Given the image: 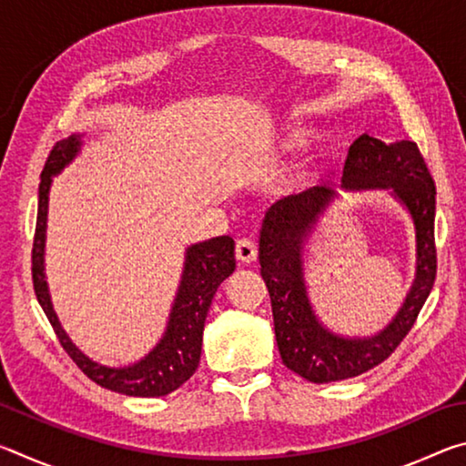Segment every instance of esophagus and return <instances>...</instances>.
Listing matches in <instances>:
<instances>
[{"instance_id": "1", "label": "esophagus", "mask_w": 466, "mask_h": 466, "mask_svg": "<svg viewBox=\"0 0 466 466\" xmlns=\"http://www.w3.org/2000/svg\"><path fill=\"white\" fill-rule=\"evenodd\" d=\"M236 258L244 265L257 261V244L248 238L238 240V244H236Z\"/></svg>"}]
</instances>
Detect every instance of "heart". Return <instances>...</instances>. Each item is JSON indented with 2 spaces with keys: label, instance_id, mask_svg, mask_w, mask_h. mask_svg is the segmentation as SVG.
<instances>
[{
  "label": "heart",
  "instance_id": "obj_1",
  "mask_svg": "<svg viewBox=\"0 0 466 466\" xmlns=\"http://www.w3.org/2000/svg\"><path fill=\"white\" fill-rule=\"evenodd\" d=\"M302 144H304V133L302 131H296V129L286 131L281 136V139H279V147L286 149V152H288V149L299 147ZM312 177H314V167H312L310 162H306L298 170H294V172H291V175H288L286 178H283V187H286V188H298V187H302V185L309 183Z\"/></svg>",
  "mask_w": 466,
  "mask_h": 466
}]
</instances>
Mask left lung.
<instances>
[{"instance_id": "8db88e82", "label": "left lung", "mask_w": 466, "mask_h": 466, "mask_svg": "<svg viewBox=\"0 0 466 466\" xmlns=\"http://www.w3.org/2000/svg\"><path fill=\"white\" fill-rule=\"evenodd\" d=\"M341 183L351 193L386 191L407 209L415 228V279L382 330L370 337L339 335L314 312L304 267L306 244L339 193L327 185L312 187L267 209L258 263L269 289L279 356L291 372L314 384L345 380L382 364L411 330L436 279V185L417 144H384L364 133L350 147Z\"/></svg>"}]
</instances>
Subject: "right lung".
<instances>
[{
    "instance_id": "right-lung-1",
    "label": "right lung",
    "mask_w": 466,
    "mask_h": 466,
    "mask_svg": "<svg viewBox=\"0 0 466 466\" xmlns=\"http://www.w3.org/2000/svg\"><path fill=\"white\" fill-rule=\"evenodd\" d=\"M82 133H74L67 139L57 141L49 160L45 164L38 185L36 232L33 244V283L35 294L53 330L59 337L63 350L69 353L77 368L108 390L129 394V397H164L183 386L195 374L201 360L203 327L208 319L211 299L226 278L236 269L234 240L230 236H216L211 240L191 244L185 252L183 275L172 304L167 330L160 341L136 364L110 368L90 360L69 339L53 310L49 283L45 275V242H46V214H49V191L53 177L74 162L80 154Z\"/></svg>"
}]
</instances>
